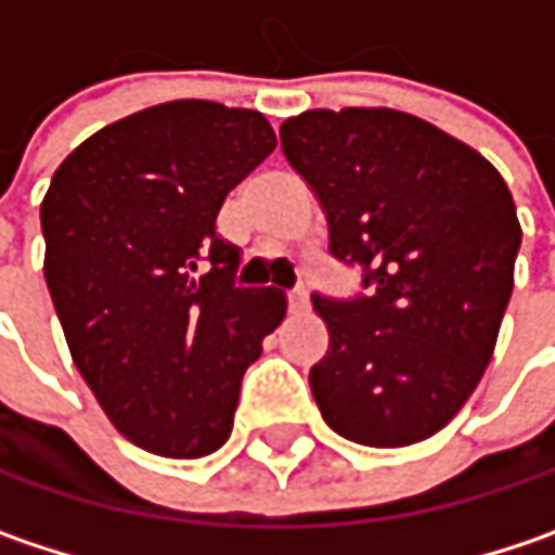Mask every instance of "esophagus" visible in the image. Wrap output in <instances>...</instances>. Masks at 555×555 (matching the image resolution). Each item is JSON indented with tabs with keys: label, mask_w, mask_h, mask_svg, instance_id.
I'll use <instances>...</instances> for the list:
<instances>
[{
	"label": "esophagus",
	"mask_w": 555,
	"mask_h": 555,
	"mask_svg": "<svg viewBox=\"0 0 555 555\" xmlns=\"http://www.w3.org/2000/svg\"><path fill=\"white\" fill-rule=\"evenodd\" d=\"M306 306H309V294H306V291H291L287 309H291V312H302Z\"/></svg>",
	"instance_id": "34e87169"
}]
</instances>
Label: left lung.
Wrapping results in <instances>:
<instances>
[{"label":"left lung","mask_w":555,"mask_h":555,"mask_svg":"<svg viewBox=\"0 0 555 555\" xmlns=\"http://www.w3.org/2000/svg\"><path fill=\"white\" fill-rule=\"evenodd\" d=\"M284 157L319 195L328 253L366 294H312L328 353L309 385L337 436L398 449L439 433L493 357L521 227L493 164L398 109H309Z\"/></svg>","instance_id":"obj_1"}]
</instances>
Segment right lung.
Segmentation results:
<instances>
[{"label":"right lung","instance_id":"add662e5","mask_svg":"<svg viewBox=\"0 0 555 555\" xmlns=\"http://www.w3.org/2000/svg\"><path fill=\"white\" fill-rule=\"evenodd\" d=\"M274 144L256 109L173 100L100 129L53 173L47 287L78 373L144 452H218L287 312L284 294L233 284L240 249L218 233L227 192Z\"/></svg>","mask_w":555,"mask_h":555}]
</instances>
